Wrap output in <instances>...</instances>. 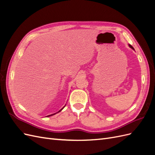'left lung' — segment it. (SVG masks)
<instances>
[{"mask_svg": "<svg viewBox=\"0 0 155 155\" xmlns=\"http://www.w3.org/2000/svg\"><path fill=\"white\" fill-rule=\"evenodd\" d=\"M129 46H130V47L131 48H133V49H134V48H133V46H131L130 45H129Z\"/></svg>", "mask_w": 155, "mask_h": 155, "instance_id": "1", "label": "left lung"}]
</instances>
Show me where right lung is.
<instances>
[{
    "instance_id": "1",
    "label": "right lung",
    "mask_w": 155,
    "mask_h": 155,
    "mask_svg": "<svg viewBox=\"0 0 155 155\" xmlns=\"http://www.w3.org/2000/svg\"><path fill=\"white\" fill-rule=\"evenodd\" d=\"M63 108H64V107H63ZM63 109H61V110H59V112H60V111H61V110H62ZM54 114H51V115H49V116H52V115H54Z\"/></svg>"
}]
</instances>
